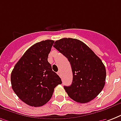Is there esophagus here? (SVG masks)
<instances>
[{"label": "esophagus", "mask_w": 121, "mask_h": 121, "mask_svg": "<svg viewBox=\"0 0 121 121\" xmlns=\"http://www.w3.org/2000/svg\"><path fill=\"white\" fill-rule=\"evenodd\" d=\"M57 73H58V75L59 76H60V77H61V71L59 70L58 72H57Z\"/></svg>", "instance_id": "34e87169"}]
</instances>
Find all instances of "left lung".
<instances>
[{
	"label": "left lung",
	"instance_id": "left-lung-1",
	"mask_svg": "<svg viewBox=\"0 0 121 121\" xmlns=\"http://www.w3.org/2000/svg\"><path fill=\"white\" fill-rule=\"evenodd\" d=\"M53 46L71 65L72 83L64 86L69 97L81 104L95 98L105 84L106 69L100 58L86 44L75 39H61L55 41Z\"/></svg>",
	"mask_w": 121,
	"mask_h": 121
}]
</instances>
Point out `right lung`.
<instances>
[{"instance_id": "obj_1", "label": "right lung", "mask_w": 121, "mask_h": 121, "mask_svg": "<svg viewBox=\"0 0 121 121\" xmlns=\"http://www.w3.org/2000/svg\"><path fill=\"white\" fill-rule=\"evenodd\" d=\"M52 40L31 46L15 65L11 75L12 88L24 103L40 107L49 101L54 88L62 82L48 61Z\"/></svg>"}]
</instances>
